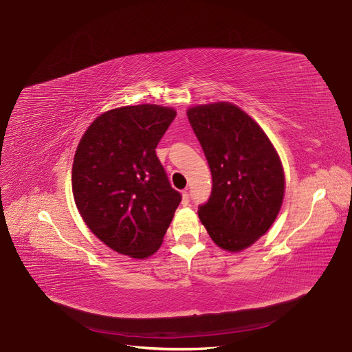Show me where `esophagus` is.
<instances>
[{"label": "esophagus", "instance_id": "34e87169", "mask_svg": "<svg viewBox=\"0 0 352 352\" xmlns=\"http://www.w3.org/2000/svg\"><path fill=\"white\" fill-rule=\"evenodd\" d=\"M190 204V194L188 191H182V206Z\"/></svg>", "mask_w": 352, "mask_h": 352}]
</instances>
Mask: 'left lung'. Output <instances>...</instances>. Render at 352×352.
Masks as SVG:
<instances>
[{
  "label": "left lung",
  "instance_id": "obj_1",
  "mask_svg": "<svg viewBox=\"0 0 352 352\" xmlns=\"http://www.w3.org/2000/svg\"><path fill=\"white\" fill-rule=\"evenodd\" d=\"M187 116L212 175L198 217L218 247L238 252L263 236L280 212V157L263 128L234 104L197 105Z\"/></svg>",
  "mask_w": 352,
  "mask_h": 352
}]
</instances>
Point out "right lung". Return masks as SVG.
<instances>
[{
  "mask_svg": "<svg viewBox=\"0 0 352 352\" xmlns=\"http://www.w3.org/2000/svg\"><path fill=\"white\" fill-rule=\"evenodd\" d=\"M170 107L109 109L82 135L72 164V194L87 227L120 254L153 255L181 202L155 148L174 121Z\"/></svg>",
  "mask_w": 352,
  "mask_h": 352,
  "instance_id": "obj_1",
  "label": "right lung"
}]
</instances>
